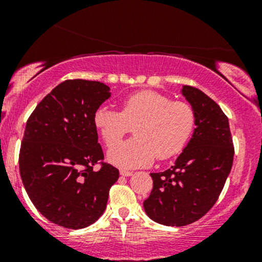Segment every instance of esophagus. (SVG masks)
<instances>
[{"instance_id": "1", "label": "esophagus", "mask_w": 262, "mask_h": 262, "mask_svg": "<svg viewBox=\"0 0 262 262\" xmlns=\"http://www.w3.org/2000/svg\"><path fill=\"white\" fill-rule=\"evenodd\" d=\"M121 173L122 176H124V177H129V176H132L133 175V172H132V171H125V170H121Z\"/></svg>"}]
</instances>
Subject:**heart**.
<instances>
[{
  "label": "heart",
  "instance_id": "heart-1",
  "mask_svg": "<svg viewBox=\"0 0 262 262\" xmlns=\"http://www.w3.org/2000/svg\"><path fill=\"white\" fill-rule=\"evenodd\" d=\"M93 123L107 146H113L132 126L137 138L113 147L108 161L121 169H138L152 164L158 156L170 159L182 151L196 125L193 107L185 101H172L164 93L144 90L128 96L121 112L101 107Z\"/></svg>",
  "mask_w": 262,
  "mask_h": 262
}]
</instances>
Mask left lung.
I'll return each mask as SVG.
<instances>
[{"label": "left lung", "instance_id": "1", "mask_svg": "<svg viewBox=\"0 0 262 262\" xmlns=\"http://www.w3.org/2000/svg\"><path fill=\"white\" fill-rule=\"evenodd\" d=\"M181 93L193 107L196 128L173 166L150 173L154 183L143 203L150 219L167 227L193 223L214 206L234 158L229 121L221 107L196 87L182 86Z\"/></svg>", "mask_w": 262, "mask_h": 262}]
</instances>
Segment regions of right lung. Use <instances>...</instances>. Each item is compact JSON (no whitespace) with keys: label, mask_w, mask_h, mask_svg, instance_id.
Instances as JSON below:
<instances>
[{"label":"right lung","mask_w":262,"mask_h":262,"mask_svg":"<svg viewBox=\"0 0 262 262\" xmlns=\"http://www.w3.org/2000/svg\"><path fill=\"white\" fill-rule=\"evenodd\" d=\"M98 81L66 80L39 102L27 121L19 172L29 198L48 221L69 229L95 223L106 209L119 171L103 160L93 123L111 97Z\"/></svg>","instance_id":"1"}]
</instances>
